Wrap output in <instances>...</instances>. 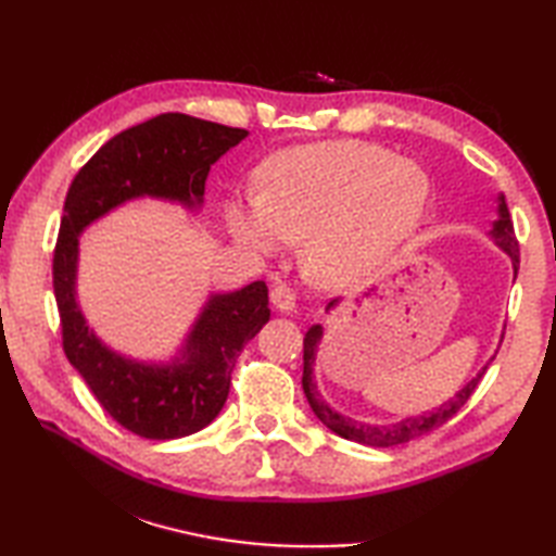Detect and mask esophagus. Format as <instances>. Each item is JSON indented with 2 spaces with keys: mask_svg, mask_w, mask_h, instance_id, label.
Here are the masks:
<instances>
[{
  "mask_svg": "<svg viewBox=\"0 0 556 556\" xmlns=\"http://www.w3.org/2000/svg\"><path fill=\"white\" fill-rule=\"evenodd\" d=\"M269 299H271V303H275V308L285 311V313L296 308V291H293L287 285H275V287H271Z\"/></svg>",
  "mask_w": 556,
  "mask_h": 556,
  "instance_id": "1",
  "label": "esophagus"
}]
</instances>
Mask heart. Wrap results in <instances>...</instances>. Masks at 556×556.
Here are the masks:
<instances>
[{"instance_id":"b5f03b06","label":"heart","mask_w":556,"mask_h":556,"mask_svg":"<svg viewBox=\"0 0 556 556\" xmlns=\"http://www.w3.org/2000/svg\"><path fill=\"white\" fill-rule=\"evenodd\" d=\"M257 188L227 203L229 233L260 255L303 241L305 271L329 289L370 277L418 227L430 195L420 167L358 140L281 150L260 167Z\"/></svg>"}]
</instances>
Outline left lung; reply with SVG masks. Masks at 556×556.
I'll list each match as a JSON object with an SVG mask.
<instances>
[{"label": "left lung", "instance_id": "1", "mask_svg": "<svg viewBox=\"0 0 556 556\" xmlns=\"http://www.w3.org/2000/svg\"><path fill=\"white\" fill-rule=\"evenodd\" d=\"M492 236L497 239V243L504 248V251L511 255L514 269L518 271V263H521V260H518V241H516L509 207H506L504 198L500 203V222H494ZM334 303L337 301L329 303V308H332ZM320 337H323L320 325H313L308 329V334H305V339H303V392H305V396H308V404L315 410V416L320 418L329 430L337 432L339 437H344V440L368 444V446H396V444L416 440V437L428 434L434 428H442L446 420H452L456 413L466 406V401L473 396V392L478 389L482 375L488 372V365H485V368L478 372L476 380H470L452 401H448V404L440 406L432 413H425V416L406 418V420L394 422V425H365V422H356L351 418L339 416V413L329 408L320 399V394H317V387L313 382V363H315V351H317V341H320Z\"/></svg>", "mask_w": 556, "mask_h": 556}]
</instances>
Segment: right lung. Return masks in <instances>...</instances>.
Here are the masks:
<instances>
[{
	"label": "right lung",
	"mask_w": 556,
	"mask_h": 556,
	"mask_svg": "<svg viewBox=\"0 0 556 556\" xmlns=\"http://www.w3.org/2000/svg\"><path fill=\"white\" fill-rule=\"evenodd\" d=\"M245 136V128L167 112L116 134L68 186L52 260L62 346L102 408L146 440H176L217 418L229 396L236 358L269 320L267 285L253 281L241 291L212 296L188 339L184 361L150 368L104 349L83 320L74 296L78 233L128 198L200 203L212 164Z\"/></svg>",
	"instance_id": "1"
}]
</instances>
